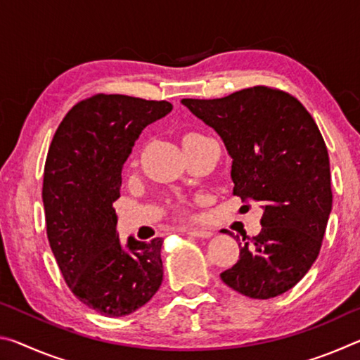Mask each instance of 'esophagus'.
<instances>
[{
    "label": "esophagus",
    "mask_w": 360,
    "mask_h": 360,
    "mask_svg": "<svg viewBox=\"0 0 360 360\" xmlns=\"http://www.w3.org/2000/svg\"><path fill=\"white\" fill-rule=\"evenodd\" d=\"M187 235L195 236V238H211L212 231L203 230V229H187Z\"/></svg>",
    "instance_id": "1"
}]
</instances>
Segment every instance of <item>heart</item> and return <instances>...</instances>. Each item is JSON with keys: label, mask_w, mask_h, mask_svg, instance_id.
I'll use <instances>...</instances> for the list:
<instances>
[{"label": "heart", "mask_w": 360, "mask_h": 360, "mask_svg": "<svg viewBox=\"0 0 360 360\" xmlns=\"http://www.w3.org/2000/svg\"><path fill=\"white\" fill-rule=\"evenodd\" d=\"M188 135H193V133H188Z\"/></svg>", "instance_id": "b5f03b06"}]
</instances>
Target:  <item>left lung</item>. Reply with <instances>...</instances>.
<instances>
[{
  "mask_svg": "<svg viewBox=\"0 0 360 360\" xmlns=\"http://www.w3.org/2000/svg\"><path fill=\"white\" fill-rule=\"evenodd\" d=\"M181 103L222 138L233 193L264 210L260 233L245 235L240 260L221 273L222 281L251 298L284 294L318 259L332 211L330 163L318 125L294 96L264 85Z\"/></svg>",
  "mask_w": 360,
  "mask_h": 360,
  "instance_id": "left-lung-1",
  "label": "left lung"
}]
</instances>
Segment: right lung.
Returning <instances> with one entry per match:
<instances>
[{"instance_id": "obj_1", "label": "right lung", "mask_w": 360, "mask_h": 360, "mask_svg": "<svg viewBox=\"0 0 360 360\" xmlns=\"http://www.w3.org/2000/svg\"><path fill=\"white\" fill-rule=\"evenodd\" d=\"M172 103L98 94L65 115L47 152L42 182L49 245L72 294L120 318L148 303L163 281V238L122 245L114 202L122 167Z\"/></svg>"}]
</instances>
